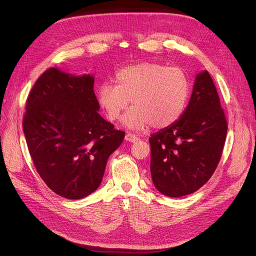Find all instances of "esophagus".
Masks as SVG:
<instances>
[{"label":"esophagus","instance_id":"esophagus-1","mask_svg":"<svg viewBox=\"0 0 256 256\" xmlns=\"http://www.w3.org/2000/svg\"><path fill=\"white\" fill-rule=\"evenodd\" d=\"M139 138L136 136V135H134V134H130V132H128L126 135V141H128V142H136L137 140H138Z\"/></svg>","mask_w":256,"mask_h":256}]
</instances>
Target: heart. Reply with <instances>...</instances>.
<instances>
[{
  "mask_svg": "<svg viewBox=\"0 0 256 256\" xmlns=\"http://www.w3.org/2000/svg\"><path fill=\"white\" fill-rule=\"evenodd\" d=\"M115 84L102 83L98 92L100 106L110 121H117L134 106L124 117L132 130L152 126L166 128L184 114L190 96V82L178 67L144 62L119 70Z\"/></svg>",
  "mask_w": 256,
  "mask_h": 256,
  "instance_id": "b5f03b06",
  "label": "heart"
}]
</instances>
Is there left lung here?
I'll use <instances>...</instances> for the list:
<instances>
[{
  "instance_id": "1",
  "label": "left lung",
  "mask_w": 256,
  "mask_h": 256,
  "mask_svg": "<svg viewBox=\"0 0 256 256\" xmlns=\"http://www.w3.org/2000/svg\"><path fill=\"white\" fill-rule=\"evenodd\" d=\"M227 126L212 76L200 72L182 116L150 138V172L158 191L182 197L200 189L220 162Z\"/></svg>"
}]
</instances>
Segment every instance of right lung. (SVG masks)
<instances>
[{
  "label": "right lung",
  "mask_w": 256,
  "mask_h": 256,
  "mask_svg": "<svg viewBox=\"0 0 256 256\" xmlns=\"http://www.w3.org/2000/svg\"><path fill=\"white\" fill-rule=\"evenodd\" d=\"M90 74L46 70L31 89L22 130L33 164L50 189L80 199L102 182L106 160L126 132L100 114Z\"/></svg>",
  "instance_id": "obj_1"
}]
</instances>
